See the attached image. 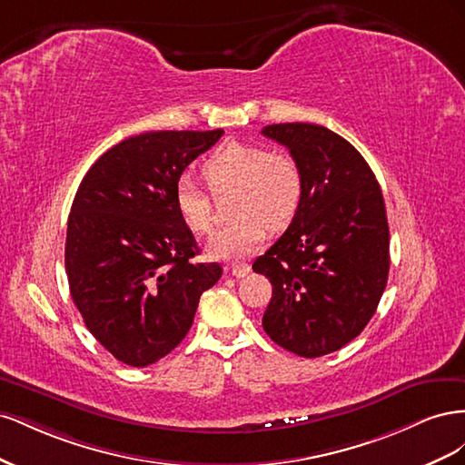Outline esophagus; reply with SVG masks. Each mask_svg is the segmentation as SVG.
<instances>
[{"label":"esophagus","mask_w":465,"mask_h":465,"mask_svg":"<svg viewBox=\"0 0 465 465\" xmlns=\"http://www.w3.org/2000/svg\"><path fill=\"white\" fill-rule=\"evenodd\" d=\"M231 273L234 275V277H246L248 273H250V263H244V262H234V263H231Z\"/></svg>","instance_id":"esophagus-1"}]
</instances>
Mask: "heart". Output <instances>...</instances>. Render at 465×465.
I'll list each match as a JSON object with an SVG mask.
<instances>
[{"label":"heart","instance_id":"1","mask_svg":"<svg viewBox=\"0 0 465 465\" xmlns=\"http://www.w3.org/2000/svg\"><path fill=\"white\" fill-rule=\"evenodd\" d=\"M207 188L215 195L232 192L231 227L209 238L205 252L213 258H236L256 252L272 231L289 227L304 193V176L291 154L265 147L229 142L202 166ZM178 217L195 234L213 229V202L190 178H180L173 192Z\"/></svg>","mask_w":465,"mask_h":465}]
</instances>
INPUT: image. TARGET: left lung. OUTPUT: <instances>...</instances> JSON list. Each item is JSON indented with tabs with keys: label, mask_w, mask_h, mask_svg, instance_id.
<instances>
[{
	"label": "left lung",
	"mask_w": 465,
	"mask_h": 465,
	"mask_svg": "<svg viewBox=\"0 0 465 465\" xmlns=\"http://www.w3.org/2000/svg\"><path fill=\"white\" fill-rule=\"evenodd\" d=\"M304 176L299 213L252 270L273 287L262 326L279 347L316 359L364 330L390 272L386 205L374 173L347 139L316 124H273Z\"/></svg>",
	"instance_id": "8db88e82"
}]
</instances>
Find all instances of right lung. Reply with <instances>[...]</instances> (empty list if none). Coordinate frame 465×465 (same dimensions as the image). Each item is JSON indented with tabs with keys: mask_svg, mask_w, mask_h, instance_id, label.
Segmentation results:
<instances>
[{
	"mask_svg": "<svg viewBox=\"0 0 465 465\" xmlns=\"http://www.w3.org/2000/svg\"><path fill=\"white\" fill-rule=\"evenodd\" d=\"M223 130L147 132L108 149L81 180L67 221L65 272L87 330L112 357L147 367L184 340L223 267L198 263L173 192Z\"/></svg>",
	"mask_w": 465,
	"mask_h": 465,
	"instance_id": "1",
	"label": "right lung"
}]
</instances>
